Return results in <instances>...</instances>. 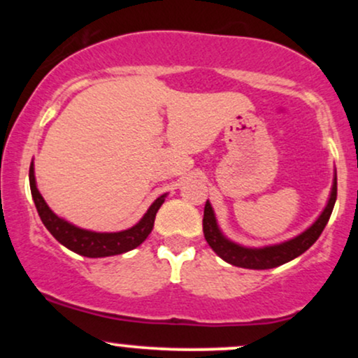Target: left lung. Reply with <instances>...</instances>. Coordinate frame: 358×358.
<instances>
[{
	"instance_id": "1",
	"label": "left lung",
	"mask_w": 358,
	"mask_h": 358,
	"mask_svg": "<svg viewBox=\"0 0 358 358\" xmlns=\"http://www.w3.org/2000/svg\"><path fill=\"white\" fill-rule=\"evenodd\" d=\"M336 200V171L334 175V183H331L330 196L324 205L323 212L320 213L306 231L298 234L293 239H287L279 242V244L262 245V248H248V245L237 244L229 239L224 232L220 231L219 222H217L215 212H213L210 202L207 200L203 210V236L205 241L208 242L213 252L217 256L224 259L229 264L237 266V268L245 269H273L278 266L286 264V262L293 261L303 252H306L311 245L315 244L320 234L327 227L328 219H330L331 212H334Z\"/></svg>"
}]
</instances>
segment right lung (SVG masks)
<instances>
[{
    "label": "right lung",
    "mask_w": 358,
    "mask_h": 358,
    "mask_svg": "<svg viewBox=\"0 0 358 358\" xmlns=\"http://www.w3.org/2000/svg\"><path fill=\"white\" fill-rule=\"evenodd\" d=\"M28 176H30L31 196H34L35 207L36 210H38V215L40 219H42L45 227L48 229V232H50L62 245H65V248L71 249L72 252L80 254V256L85 257L117 256V254H124L127 250L143 244V242L146 241V237L151 234V231H153L156 212L159 210V207H162L166 199V193L158 196V199L150 205V208H148L145 215L139 219L138 224L126 229V231L94 232L87 231V229L77 227V225L71 224V222L62 219V217L57 215V213L48 207L42 196V193L36 188L34 162H31L30 165V175Z\"/></svg>",
    "instance_id": "1"
}]
</instances>
